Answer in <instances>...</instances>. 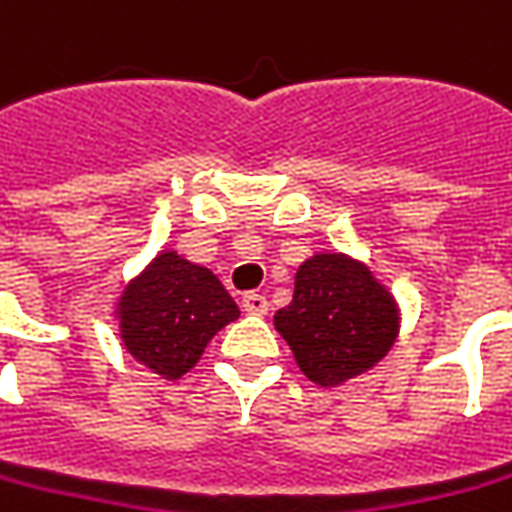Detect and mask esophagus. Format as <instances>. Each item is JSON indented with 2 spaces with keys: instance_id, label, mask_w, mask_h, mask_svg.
Segmentation results:
<instances>
[{
  "instance_id": "1",
  "label": "esophagus",
  "mask_w": 512,
  "mask_h": 512,
  "mask_svg": "<svg viewBox=\"0 0 512 512\" xmlns=\"http://www.w3.org/2000/svg\"><path fill=\"white\" fill-rule=\"evenodd\" d=\"M241 308L246 311V314L263 316L266 311H269V300H266L263 294H257V291H249V294H243Z\"/></svg>"
}]
</instances>
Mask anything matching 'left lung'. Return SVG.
<instances>
[{"label": "left lung", "mask_w": 512, "mask_h": 512, "mask_svg": "<svg viewBox=\"0 0 512 512\" xmlns=\"http://www.w3.org/2000/svg\"><path fill=\"white\" fill-rule=\"evenodd\" d=\"M274 328L316 387H342L384 361L401 333V305L375 271L344 252H316L294 277Z\"/></svg>", "instance_id": "8db88e82"}]
</instances>
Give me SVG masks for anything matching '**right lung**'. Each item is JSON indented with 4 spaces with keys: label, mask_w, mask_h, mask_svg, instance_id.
Returning <instances> with one entry per match:
<instances>
[{
    "label": "right lung",
    "mask_w": 512,
    "mask_h": 512,
    "mask_svg": "<svg viewBox=\"0 0 512 512\" xmlns=\"http://www.w3.org/2000/svg\"><path fill=\"white\" fill-rule=\"evenodd\" d=\"M241 308L207 266L176 249L159 255L123 285L114 302L117 336L131 358L165 381H179Z\"/></svg>",
    "instance_id": "right-lung-1"
}]
</instances>
